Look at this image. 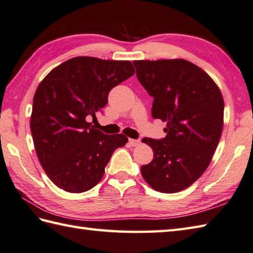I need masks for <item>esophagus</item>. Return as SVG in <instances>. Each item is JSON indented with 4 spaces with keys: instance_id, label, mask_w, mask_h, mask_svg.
<instances>
[{
    "instance_id": "obj_1",
    "label": "esophagus",
    "mask_w": 253,
    "mask_h": 253,
    "mask_svg": "<svg viewBox=\"0 0 253 253\" xmlns=\"http://www.w3.org/2000/svg\"><path fill=\"white\" fill-rule=\"evenodd\" d=\"M128 143H130L131 146H137L141 144L140 140H134V138H128Z\"/></svg>"
}]
</instances>
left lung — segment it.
Segmentation results:
<instances>
[{
	"label": "left lung",
	"instance_id": "1",
	"mask_svg": "<svg viewBox=\"0 0 253 253\" xmlns=\"http://www.w3.org/2000/svg\"><path fill=\"white\" fill-rule=\"evenodd\" d=\"M133 64L138 82L154 98L152 117L167 122L164 138L142 140L154 152L153 161L141 167L142 176L156 191H181L212 161L223 128V96L214 81L187 60Z\"/></svg>",
	"mask_w": 253,
	"mask_h": 253
}]
</instances>
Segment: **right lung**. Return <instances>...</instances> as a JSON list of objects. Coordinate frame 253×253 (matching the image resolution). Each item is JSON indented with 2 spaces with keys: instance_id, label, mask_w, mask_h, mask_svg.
<instances>
[{
  "instance_id": "obj_1",
  "label": "right lung",
  "mask_w": 253,
  "mask_h": 253,
  "mask_svg": "<svg viewBox=\"0 0 253 253\" xmlns=\"http://www.w3.org/2000/svg\"><path fill=\"white\" fill-rule=\"evenodd\" d=\"M134 74L130 61L76 56L44 77L35 92L30 130L39 162L56 187L88 191L100 181L123 134L107 135L87 121L108 102L109 91Z\"/></svg>"
}]
</instances>
